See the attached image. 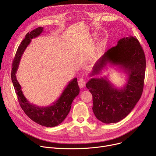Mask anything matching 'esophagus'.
Wrapping results in <instances>:
<instances>
[{"label": "esophagus", "instance_id": "1", "mask_svg": "<svg viewBox=\"0 0 156 156\" xmlns=\"http://www.w3.org/2000/svg\"><path fill=\"white\" fill-rule=\"evenodd\" d=\"M78 83V85H79L80 88H83L85 86L86 81L83 78H80V79H79Z\"/></svg>", "mask_w": 156, "mask_h": 156}]
</instances>
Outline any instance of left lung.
Masks as SVG:
<instances>
[{
	"label": "left lung",
	"instance_id": "1",
	"mask_svg": "<svg viewBox=\"0 0 156 156\" xmlns=\"http://www.w3.org/2000/svg\"><path fill=\"white\" fill-rule=\"evenodd\" d=\"M108 64L116 66L127 74L128 78L123 87L117 88L107 77L92 78L86 84L93 97L95 117L106 124L119 122L127 116L142 94L146 61L137 38L129 36L120 39L117 45L97 61L90 76L99 74Z\"/></svg>",
	"mask_w": 156,
	"mask_h": 156
}]
</instances>
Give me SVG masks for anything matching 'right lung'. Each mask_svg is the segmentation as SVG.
Listing matches in <instances>:
<instances>
[{
  "instance_id": "1",
  "label": "right lung",
  "mask_w": 156,
  "mask_h": 156,
  "mask_svg": "<svg viewBox=\"0 0 156 156\" xmlns=\"http://www.w3.org/2000/svg\"><path fill=\"white\" fill-rule=\"evenodd\" d=\"M43 27H38L31 32H28L19 45L12 62L11 80L20 105L27 115L40 125L54 127L61 123L66 118L73 100L79 94L80 88L77 78H73L69 81L59 99L53 102L52 105L47 107H39L31 104L26 99L16 76L24 51L30 44L31 39L38 37L43 32Z\"/></svg>"
}]
</instances>
